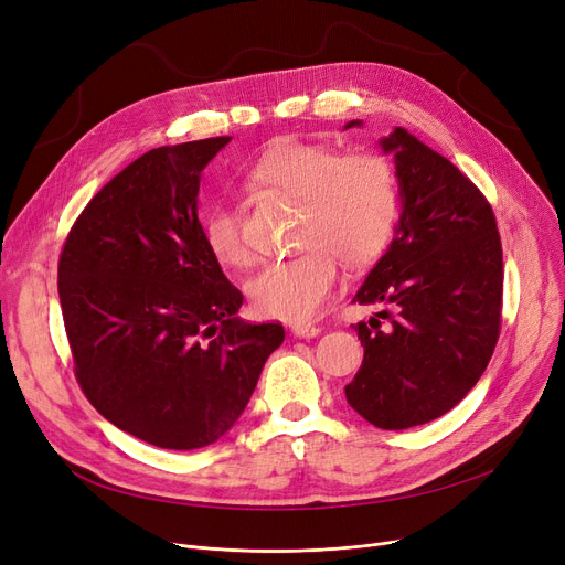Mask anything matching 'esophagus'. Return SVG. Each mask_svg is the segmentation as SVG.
Wrapping results in <instances>:
<instances>
[{
  "mask_svg": "<svg viewBox=\"0 0 565 565\" xmlns=\"http://www.w3.org/2000/svg\"><path fill=\"white\" fill-rule=\"evenodd\" d=\"M290 332L298 337V339H313V337H318L322 330L320 328H316V324H305V322H295L292 328H290Z\"/></svg>",
  "mask_w": 565,
  "mask_h": 565,
  "instance_id": "obj_1",
  "label": "esophagus"
}]
</instances>
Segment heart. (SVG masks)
<instances>
[{
	"label": "heart",
	"mask_w": 565,
	"mask_h": 565,
	"mask_svg": "<svg viewBox=\"0 0 565 565\" xmlns=\"http://www.w3.org/2000/svg\"><path fill=\"white\" fill-rule=\"evenodd\" d=\"M252 178L300 199L298 256L267 260L247 279V295L260 316L305 322L322 313L339 284V258L364 267L387 249L401 205L398 173L375 151H337L330 143L281 139L254 162ZM203 243L226 267L245 265L249 247L243 215L220 201L205 213Z\"/></svg>",
	"instance_id": "obj_1"
}]
</instances>
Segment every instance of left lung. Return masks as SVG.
I'll return each mask as SVG.
<instances>
[{
	"mask_svg": "<svg viewBox=\"0 0 565 565\" xmlns=\"http://www.w3.org/2000/svg\"><path fill=\"white\" fill-rule=\"evenodd\" d=\"M380 146L394 153L403 213L352 302L392 311L354 324L364 362L345 398L369 424L403 430L454 409L483 375L501 328L503 260L492 205L456 164L405 128Z\"/></svg>",
	"mask_w": 565,
	"mask_h": 565,
	"instance_id": "left-lung-1",
	"label": "left lung"
}]
</instances>
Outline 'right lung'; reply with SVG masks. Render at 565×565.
<instances>
[{
	"instance_id": "add662e5",
	"label": "right lung",
	"mask_w": 565,
	"mask_h": 565,
	"mask_svg": "<svg viewBox=\"0 0 565 565\" xmlns=\"http://www.w3.org/2000/svg\"><path fill=\"white\" fill-rule=\"evenodd\" d=\"M231 137L143 153L86 203L58 256L75 377L107 422L160 449L217 441L247 407L279 322L237 318L243 292L207 252L201 171Z\"/></svg>"
}]
</instances>
